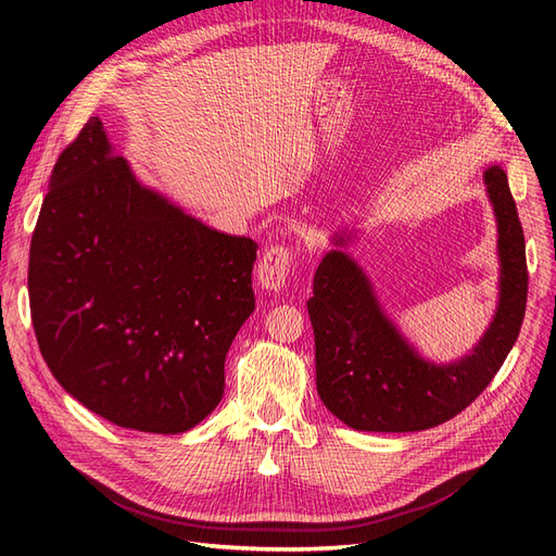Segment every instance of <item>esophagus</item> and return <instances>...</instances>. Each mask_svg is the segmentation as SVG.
I'll use <instances>...</instances> for the list:
<instances>
[{"mask_svg":"<svg viewBox=\"0 0 556 556\" xmlns=\"http://www.w3.org/2000/svg\"><path fill=\"white\" fill-rule=\"evenodd\" d=\"M294 268V252L288 245H271L264 250L257 264V285L266 292H280Z\"/></svg>","mask_w":556,"mask_h":556,"instance_id":"34e87169","label":"esophagus"}]
</instances>
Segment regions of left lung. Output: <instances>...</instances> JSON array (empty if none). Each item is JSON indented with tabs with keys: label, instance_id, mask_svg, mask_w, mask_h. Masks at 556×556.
Segmentation results:
<instances>
[{
	"label": "left lung",
	"instance_id": "1",
	"mask_svg": "<svg viewBox=\"0 0 556 556\" xmlns=\"http://www.w3.org/2000/svg\"><path fill=\"white\" fill-rule=\"evenodd\" d=\"M482 178L498 231V304L482 339L454 362L417 355L387 317L364 268L343 250L352 231L333 233V248L315 271L308 315L317 394L343 425L392 433L439 427L470 406L506 362L527 311L525 231L506 172L492 164Z\"/></svg>",
	"mask_w": 556,
	"mask_h": 556
}]
</instances>
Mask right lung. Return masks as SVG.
<instances>
[{
    "label": "right lung",
    "mask_w": 556,
    "mask_h": 556,
    "mask_svg": "<svg viewBox=\"0 0 556 556\" xmlns=\"http://www.w3.org/2000/svg\"><path fill=\"white\" fill-rule=\"evenodd\" d=\"M257 243L148 188L99 117L62 150L29 245V308L50 374L88 410L182 433L225 392L255 311Z\"/></svg>",
    "instance_id": "obj_1"
}]
</instances>
